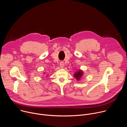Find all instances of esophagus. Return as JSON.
Returning <instances> with one entry per match:
<instances>
[{"instance_id": "34e87169", "label": "esophagus", "mask_w": 127, "mask_h": 127, "mask_svg": "<svg viewBox=\"0 0 127 127\" xmlns=\"http://www.w3.org/2000/svg\"><path fill=\"white\" fill-rule=\"evenodd\" d=\"M60 67L61 68H63L64 67V63L63 62H61L60 63Z\"/></svg>"}]
</instances>
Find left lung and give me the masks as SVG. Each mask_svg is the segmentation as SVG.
Listing matches in <instances>:
<instances>
[{"label": "left lung", "mask_w": 127, "mask_h": 127, "mask_svg": "<svg viewBox=\"0 0 127 127\" xmlns=\"http://www.w3.org/2000/svg\"><path fill=\"white\" fill-rule=\"evenodd\" d=\"M83 73L82 70H79L78 71H77L76 72H75V73H74V77H75V78L79 80H80V78L82 76V75H83Z\"/></svg>", "instance_id": "obj_1"}]
</instances>
